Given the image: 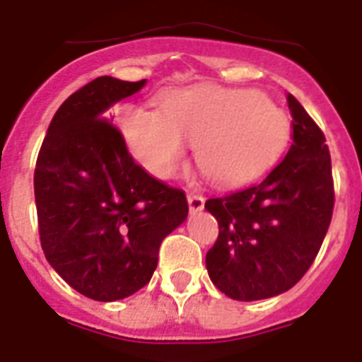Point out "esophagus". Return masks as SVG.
Returning <instances> with one entry per match:
<instances>
[{
    "instance_id": "obj_1",
    "label": "esophagus",
    "mask_w": 362,
    "mask_h": 362,
    "mask_svg": "<svg viewBox=\"0 0 362 362\" xmlns=\"http://www.w3.org/2000/svg\"><path fill=\"white\" fill-rule=\"evenodd\" d=\"M204 200L206 199L200 193H187V204H189L191 214H195V211H200V209L204 208Z\"/></svg>"
}]
</instances>
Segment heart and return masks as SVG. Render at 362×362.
<instances>
[{"label": "heart", "instance_id": "1", "mask_svg": "<svg viewBox=\"0 0 362 362\" xmlns=\"http://www.w3.org/2000/svg\"><path fill=\"white\" fill-rule=\"evenodd\" d=\"M121 130L130 153L154 176H171L191 145L209 180L233 186L281 156L291 119L256 90L202 84L167 93L162 112L130 106L121 114Z\"/></svg>", "mask_w": 362, "mask_h": 362}]
</instances>
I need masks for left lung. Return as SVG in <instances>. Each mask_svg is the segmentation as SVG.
Segmentation results:
<instances>
[{"label": "left lung", "instance_id": "obj_1", "mask_svg": "<svg viewBox=\"0 0 362 362\" xmlns=\"http://www.w3.org/2000/svg\"><path fill=\"white\" fill-rule=\"evenodd\" d=\"M289 153L261 182L206 200L218 238L206 254L209 279L233 300L272 298L313 265L333 215L335 191L326 138L293 95Z\"/></svg>", "mask_w": 362, "mask_h": 362}]
</instances>
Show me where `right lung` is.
I'll return each mask as SVG.
<instances>
[{
  "label": "right lung",
  "mask_w": 362,
  "mask_h": 362,
  "mask_svg": "<svg viewBox=\"0 0 362 362\" xmlns=\"http://www.w3.org/2000/svg\"><path fill=\"white\" fill-rule=\"evenodd\" d=\"M147 81L97 77L51 119L35 169L42 250L73 289L97 302L127 298L151 281L163 239L187 218L186 193L130 156L106 119Z\"/></svg>",
  "instance_id": "obj_1"
}]
</instances>
